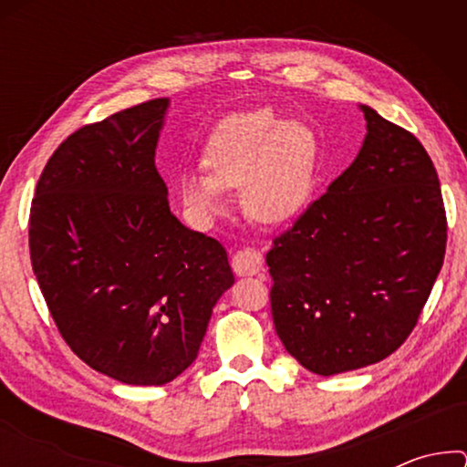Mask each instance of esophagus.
<instances>
[{
    "mask_svg": "<svg viewBox=\"0 0 467 467\" xmlns=\"http://www.w3.org/2000/svg\"><path fill=\"white\" fill-rule=\"evenodd\" d=\"M262 267L264 257L255 249L243 247L233 255V270L239 275H255L257 272H262Z\"/></svg>",
    "mask_w": 467,
    "mask_h": 467,
    "instance_id": "esophagus-1",
    "label": "esophagus"
}]
</instances>
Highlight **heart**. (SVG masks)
Segmentation results:
<instances>
[{
  "mask_svg": "<svg viewBox=\"0 0 467 467\" xmlns=\"http://www.w3.org/2000/svg\"><path fill=\"white\" fill-rule=\"evenodd\" d=\"M321 146L311 128L272 110L228 117L203 150L205 177L185 175L181 200L205 218L223 214V189L241 187V203L255 223L284 224L309 203L319 175Z\"/></svg>",
  "mask_w": 467,
  "mask_h": 467,
  "instance_id": "1",
  "label": "heart"
}]
</instances>
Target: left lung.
Returning a JSON list of instances; mask_svg holds the SVG:
<instances>
[{
  "label": "left lung",
  "mask_w": 467,
  "mask_h": 467,
  "mask_svg": "<svg viewBox=\"0 0 467 467\" xmlns=\"http://www.w3.org/2000/svg\"><path fill=\"white\" fill-rule=\"evenodd\" d=\"M360 109L368 133L357 161L265 255L275 334L323 377L375 365L406 342L447 247L429 152L414 133Z\"/></svg>",
  "instance_id": "left-lung-1"
}]
</instances>
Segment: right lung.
Here are the masks:
<instances>
[{"label": "right lung", "instance_id": "add662e5", "mask_svg": "<svg viewBox=\"0 0 467 467\" xmlns=\"http://www.w3.org/2000/svg\"><path fill=\"white\" fill-rule=\"evenodd\" d=\"M167 105L152 99L76 130L30 205V262L61 337L128 385L183 373L234 282L223 244L171 214L154 164Z\"/></svg>", "mask_w": 467, "mask_h": 467}]
</instances>
